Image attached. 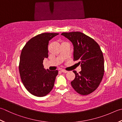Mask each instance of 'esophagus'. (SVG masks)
<instances>
[{"label":"esophagus","instance_id":"esophagus-1","mask_svg":"<svg viewBox=\"0 0 122 122\" xmlns=\"http://www.w3.org/2000/svg\"><path fill=\"white\" fill-rule=\"evenodd\" d=\"M61 71L62 72H63V73H67L68 72V71H66V70H64V69H61Z\"/></svg>","mask_w":122,"mask_h":122}]
</instances>
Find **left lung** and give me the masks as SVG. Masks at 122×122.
Wrapping results in <instances>:
<instances>
[{"label": "left lung", "instance_id": "8db88e82", "mask_svg": "<svg viewBox=\"0 0 122 122\" xmlns=\"http://www.w3.org/2000/svg\"><path fill=\"white\" fill-rule=\"evenodd\" d=\"M72 43L73 61L81 64V71L77 73L71 82L75 91L81 95H87L98 87L104 74V60L99 44L88 36L80 32L62 33Z\"/></svg>", "mask_w": 122, "mask_h": 122}]
</instances>
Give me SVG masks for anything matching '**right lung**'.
I'll list each match as a JSON object with an SVG mask.
<instances>
[{
	"label": "right lung",
	"mask_w": 122,
	"mask_h": 122,
	"mask_svg": "<svg viewBox=\"0 0 122 122\" xmlns=\"http://www.w3.org/2000/svg\"><path fill=\"white\" fill-rule=\"evenodd\" d=\"M44 33L26 43L21 50L19 71L24 86L31 94L37 97L46 96L53 89L58 71H50L43 65L48 57L49 41L58 35Z\"/></svg>",
	"instance_id": "right-lung-1"
}]
</instances>
